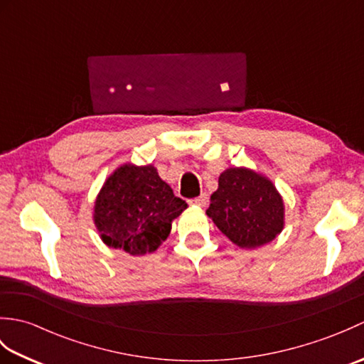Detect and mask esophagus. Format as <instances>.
Instances as JSON below:
<instances>
[{
  "mask_svg": "<svg viewBox=\"0 0 364 364\" xmlns=\"http://www.w3.org/2000/svg\"><path fill=\"white\" fill-rule=\"evenodd\" d=\"M191 203L196 205V206H200V208H205L208 205V197H206V194H202L200 197L191 200Z\"/></svg>",
  "mask_w": 364,
  "mask_h": 364,
  "instance_id": "obj_1",
  "label": "esophagus"
}]
</instances>
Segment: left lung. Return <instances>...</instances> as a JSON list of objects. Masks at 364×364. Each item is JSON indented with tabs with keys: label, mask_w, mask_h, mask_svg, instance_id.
Returning <instances> with one entry per match:
<instances>
[{
	"label": "left lung",
	"mask_w": 364,
	"mask_h": 364,
	"mask_svg": "<svg viewBox=\"0 0 364 364\" xmlns=\"http://www.w3.org/2000/svg\"><path fill=\"white\" fill-rule=\"evenodd\" d=\"M206 214L241 249L266 245L284 228L280 192L267 176L247 167L223 170Z\"/></svg>",
	"instance_id": "left-lung-1"
}]
</instances>
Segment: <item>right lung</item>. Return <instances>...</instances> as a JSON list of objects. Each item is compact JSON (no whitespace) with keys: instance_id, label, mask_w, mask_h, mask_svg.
<instances>
[{"instance_id":"add662e5","label":"right lung","mask_w":364,"mask_h":364,"mask_svg":"<svg viewBox=\"0 0 364 364\" xmlns=\"http://www.w3.org/2000/svg\"><path fill=\"white\" fill-rule=\"evenodd\" d=\"M188 203L175 197L154 166L123 164L106 178L94 206L102 241L127 253H151L166 241Z\"/></svg>"}]
</instances>
